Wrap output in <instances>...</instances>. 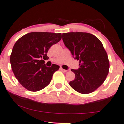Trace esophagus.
Here are the masks:
<instances>
[{"instance_id":"1","label":"esophagus","mask_w":124,"mask_h":124,"mask_svg":"<svg viewBox=\"0 0 124 124\" xmlns=\"http://www.w3.org/2000/svg\"><path fill=\"white\" fill-rule=\"evenodd\" d=\"M60 70L62 71L63 72H66L67 71V70H64L63 69H62V68H60Z\"/></svg>"}]
</instances>
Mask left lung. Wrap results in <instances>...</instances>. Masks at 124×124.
Masks as SVG:
<instances>
[{
    "instance_id": "8db88e82",
    "label": "left lung",
    "mask_w": 124,
    "mask_h": 124,
    "mask_svg": "<svg viewBox=\"0 0 124 124\" xmlns=\"http://www.w3.org/2000/svg\"><path fill=\"white\" fill-rule=\"evenodd\" d=\"M64 44L70 50L80 67L72 69L75 78L69 84L81 94L92 93L103 83L108 74L109 62L102 43L87 32L63 33Z\"/></svg>"
}]
</instances>
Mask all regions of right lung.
Wrapping results in <instances>:
<instances>
[{"instance_id": "1", "label": "right lung", "mask_w": 124, "mask_h": 124, "mask_svg": "<svg viewBox=\"0 0 124 124\" xmlns=\"http://www.w3.org/2000/svg\"><path fill=\"white\" fill-rule=\"evenodd\" d=\"M62 38L61 33L32 32L20 38L14 45L10 57L12 70L21 84L29 91L37 92L49 85L60 66H45L44 60L53 44Z\"/></svg>"}]
</instances>
